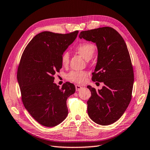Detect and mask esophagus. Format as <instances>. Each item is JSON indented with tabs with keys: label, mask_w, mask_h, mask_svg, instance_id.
<instances>
[{
	"label": "esophagus",
	"mask_w": 150,
	"mask_h": 150,
	"mask_svg": "<svg viewBox=\"0 0 150 150\" xmlns=\"http://www.w3.org/2000/svg\"><path fill=\"white\" fill-rule=\"evenodd\" d=\"M75 88H76V91H79L80 89H82V87L79 86V85H76L75 86Z\"/></svg>",
	"instance_id": "obj_1"
}]
</instances>
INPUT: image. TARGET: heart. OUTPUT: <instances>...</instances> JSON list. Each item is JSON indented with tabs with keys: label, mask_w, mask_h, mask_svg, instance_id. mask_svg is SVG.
<instances>
[{
	"label": "heart",
	"mask_w": 150,
	"mask_h": 150,
	"mask_svg": "<svg viewBox=\"0 0 150 150\" xmlns=\"http://www.w3.org/2000/svg\"><path fill=\"white\" fill-rule=\"evenodd\" d=\"M76 50L84 59L89 60L95 52V46L89 42L80 44L76 47ZM70 61V54L66 51L63 53L61 57V62L63 66H67ZM87 76L86 71H71L67 75V79L75 83H81L85 81Z\"/></svg>",
	"instance_id": "1"
}]
</instances>
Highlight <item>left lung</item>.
<instances>
[{
	"label": "left lung",
	"instance_id": "8db88e82",
	"mask_svg": "<svg viewBox=\"0 0 150 150\" xmlns=\"http://www.w3.org/2000/svg\"><path fill=\"white\" fill-rule=\"evenodd\" d=\"M79 38L96 45L98 60L92 80L104 83L101 89L87 86L91 92L88 115L99 125H110L122 116L131 100L134 72L127 47L118 32L108 26L82 31Z\"/></svg>",
	"mask_w": 150,
	"mask_h": 150
}]
</instances>
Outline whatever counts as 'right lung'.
<instances>
[{
  "instance_id": "right-lung-1",
  "label": "right lung",
  "mask_w": 150,
  "mask_h": 150,
  "mask_svg": "<svg viewBox=\"0 0 150 150\" xmlns=\"http://www.w3.org/2000/svg\"><path fill=\"white\" fill-rule=\"evenodd\" d=\"M78 33L42 32L32 38L22 54L17 79L23 103L32 117L44 126H56L68 115L67 100L75 93V87L66 82L59 88L53 76L62 68L61 56Z\"/></svg>"
}]
</instances>
